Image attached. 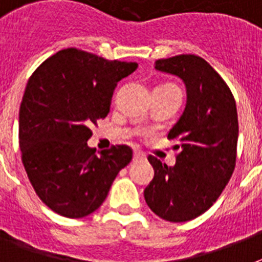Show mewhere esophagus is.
I'll list each match as a JSON object with an SVG mask.
<instances>
[{
  "mask_svg": "<svg viewBox=\"0 0 262 262\" xmlns=\"http://www.w3.org/2000/svg\"><path fill=\"white\" fill-rule=\"evenodd\" d=\"M145 159V155H144L141 151H135L133 154V160H143Z\"/></svg>",
  "mask_w": 262,
  "mask_h": 262,
  "instance_id": "34e87169",
  "label": "esophagus"
}]
</instances>
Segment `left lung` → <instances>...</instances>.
Listing matches in <instances>:
<instances>
[{
  "instance_id": "left-lung-1",
  "label": "left lung",
  "mask_w": 262,
  "mask_h": 262,
  "mask_svg": "<svg viewBox=\"0 0 262 262\" xmlns=\"http://www.w3.org/2000/svg\"><path fill=\"white\" fill-rule=\"evenodd\" d=\"M155 68L182 79L187 102L167 135L179 143L174 147L179 149L175 164L168 167L148 156L155 175L144 197L159 217L181 223L208 211L231 178L238 144L236 104L226 81L199 55L158 59Z\"/></svg>"
}]
</instances>
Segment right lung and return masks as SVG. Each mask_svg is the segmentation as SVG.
I'll return each instance as SVG.
<instances>
[{
	"instance_id": "obj_1",
	"label": "right lung",
	"mask_w": 262,
	"mask_h": 262,
	"mask_svg": "<svg viewBox=\"0 0 262 262\" xmlns=\"http://www.w3.org/2000/svg\"><path fill=\"white\" fill-rule=\"evenodd\" d=\"M136 68L71 47L28 80L18 113L21 162L35 193L55 213L77 219L96 211L130 163V147L113 145L98 155L87 141L92 125L108 114L117 83Z\"/></svg>"
}]
</instances>
